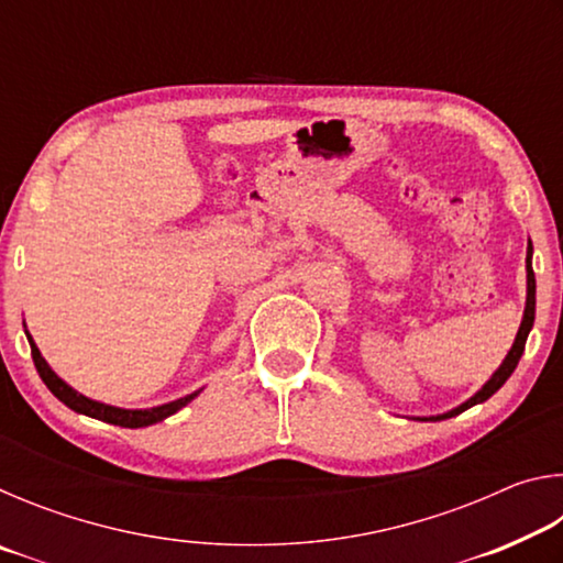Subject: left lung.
Returning a JSON list of instances; mask_svg holds the SVG:
<instances>
[{
  "mask_svg": "<svg viewBox=\"0 0 563 563\" xmlns=\"http://www.w3.org/2000/svg\"><path fill=\"white\" fill-rule=\"evenodd\" d=\"M531 253H533V251H531V243H529V251H527V308H523V320H521V325H519L517 340H514V345H511V350H509V355L504 357V362L499 365L497 373H494V375L489 377V383L484 385L474 397L466 399L464 405L454 407V409H450V412H444V415L427 417V419H446V417H454V415L464 412V409H470V407H474V405L484 402V399H489L494 393H497V389L511 377L514 369H517L519 360H521V355H523V345H527L529 330H531V325H533V312H537V278H533V268H531Z\"/></svg>",
  "mask_w": 563,
  "mask_h": 563,
  "instance_id": "1",
  "label": "left lung"
}]
</instances>
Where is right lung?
<instances>
[{"label": "right lung", "mask_w": 563, "mask_h": 563, "mask_svg": "<svg viewBox=\"0 0 563 563\" xmlns=\"http://www.w3.org/2000/svg\"><path fill=\"white\" fill-rule=\"evenodd\" d=\"M26 340H30V345H32V357H34L36 373H40V377L44 379V385L52 389V395L56 399H62V402L69 407V409H74V412L87 415V417H93V419H101V422L129 427V430H136V427L156 424V422H161V419L176 415L180 407H186L190 399H194L198 393H201V389H198V393H194V395H186V397H180V399H174V402L158 405V407H151V409H121V407L103 405V402H97V399H89V397L79 395L74 387L66 385L64 379L56 375L49 365H46V360L42 357L40 347L34 345V340H32L30 332H26Z\"/></svg>", "instance_id": "add662e5"}]
</instances>
